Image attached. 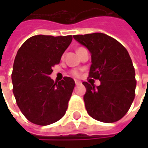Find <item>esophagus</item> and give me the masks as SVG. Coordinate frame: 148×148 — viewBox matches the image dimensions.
<instances>
[{"mask_svg":"<svg viewBox=\"0 0 148 148\" xmlns=\"http://www.w3.org/2000/svg\"><path fill=\"white\" fill-rule=\"evenodd\" d=\"M75 84H76V86H79V85H81V84H82V82H81L80 81L75 80Z\"/></svg>","mask_w":148,"mask_h":148,"instance_id":"obj_1","label":"esophagus"}]
</instances>
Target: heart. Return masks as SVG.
I'll return each mask as SVG.
<instances>
[{
    "label": "heart",
    "instance_id": "b5f03b06",
    "mask_svg": "<svg viewBox=\"0 0 148 148\" xmlns=\"http://www.w3.org/2000/svg\"><path fill=\"white\" fill-rule=\"evenodd\" d=\"M72 74H73V75L74 76H75V77H78L79 75H80V74H79V72H77V71H74L72 72Z\"/></svg>",
    "mask_w": 148,
    "mask_h": 148
}]
</instances>
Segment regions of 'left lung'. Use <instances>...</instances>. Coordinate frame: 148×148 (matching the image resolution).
<instances>
[{"mask_svg": "<svg viewBox=\"0 0 148 148\" xmlns=\"http://www.w3.org/2000/svg\"><path fill=\"white\" fill-rule=\"evenodd\" d=\"M74 39L91 54L90 77L101 85L83 82L86 109L97 121L112 123L127 113L135 98L136 74L128 52L121 43L104 33L76 35Z\"/></svg>", "mask_w": 148, "mask_h": 148, "instance_id": "obj_1", "label": "left lung"}]
</instances>
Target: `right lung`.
Masks as SVG:
<instances>
[{
  "label": "right lung",
  "mask_w": 148,
  "mask_h": 148,
  "mask_svg": "<svg viewBox=\"0 0 148 148\" xmlns=\"http://www.w3.org/2000/svg\"><path fill=\"white\" fill-rule=\"evenodd\" d=\"M72 39V36L38 35L18 50L12 74L13 94L22 113L33 124H53L66 113L75 82L65 77L57 83L50 74Z\"/></svg>",
  "instance_id": "1"
}]
</instances>
